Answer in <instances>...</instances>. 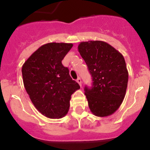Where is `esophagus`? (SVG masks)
Masks as SVG:
<instances>
[{
  "mask_svg": "<svg viewBox=\"0 0 150 150\" xmlns=\"http://www.w3.org/2000/svg\"><path fill=\"white\" fill-rule=\"evenodd\" d=\"M77 82H78L79 85H80V86L82 87V80H81V79H80V78H78V79H77Z\"/></svg>",
  "mask_w": 150,
  "mask_h": 150,
  "instance_id": "esophagus-1",
  "label": "esophagus"
}]
</instances>
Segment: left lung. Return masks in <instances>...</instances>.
<instances>
[{
    "label": "left lung",
    "instance_id": "8db88e82",
    "mask_svg": "<svg viewBox=\"0 0 150 150\" xmlns=\"http://www.w3.org/2000/svg\"><path fill=\"white\" fill-rule=\"evenodd\" d=\"M78 48L93 78V86L85 87L90 111L97 117L110 116L126 94L128 71L124 57L104 41L81 42Z\"/></svg>",
    "mask_w": 150,
    "mask_h": 150
}]
</instances>
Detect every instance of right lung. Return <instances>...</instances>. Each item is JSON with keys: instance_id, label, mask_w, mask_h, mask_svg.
<instances>
[{"instance_id": "right-lung-1", "label": "right lung", "mask_w": 150, "mask_h": 150, "mask_svg": "<svg viewBox=\"0 0 150 150\" xmlns=\"http://www.w3.org/2000/svg\"><path fill=\"white\" fill-rule=\"evenodd\" d=\"M72 43L49 42L40 46L24 62V87L35 108L46 117L59 119L68 112L72 94L80 88L70 78L62 60Z\"/></svg>"}]
</instances>
